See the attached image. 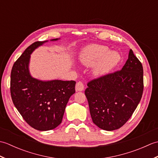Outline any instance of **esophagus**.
Instances as JSON below:
<instances>
[{
  "label": "esophagus",
  "instance_id": "1",
  "mask_svg": "<svg viewBox=\"0 0 158 158\" xmlns=\"http://www.w3.org/2000/svg\"><path fill=\"white\" fill-rule=\"evenodd\" d=\"M83 89H84V85H83V83L81 81L77 82L76 84V86H75L76 92L83 91Z\"/></svg>",
  "mask_w": 158,
  "mask_h": 158
}]
</instances>
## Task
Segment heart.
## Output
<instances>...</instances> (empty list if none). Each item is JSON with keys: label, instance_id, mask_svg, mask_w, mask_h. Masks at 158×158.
<instances>
[{"label": "heart", "instance_id": "b5f03b06", "mask_svg": "<svg viewBox=\"0 0 158 158\" xmlns=\"http://www.w3.org/2000/svg\"><path fill=\"white\" fill-rule=\"evenodd\" d=\"M79 60L85 66H92L97 62L94 71L96 75H103L115 68L119 62L120 55L115 51L109 52L106 46L92 45L82 50Z\"/></svg>", "mask_w": 158, "mask_h": 158}]
</instances>
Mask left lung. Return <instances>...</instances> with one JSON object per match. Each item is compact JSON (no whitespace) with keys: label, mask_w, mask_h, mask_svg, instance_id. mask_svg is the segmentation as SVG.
Here are the masks:
<instances>
[{"label":"left lung","mask_w":158,"mask_h":158,"mask_svg":"<svg viewBox=\"0 0 158 158\" xmlns=\"http://www.w3.org/2000/svg\"><path fill=\"white\" fill-rule=\"evenodd\" d=\"M85 91L94 123L112 131L125 124L136 109L143 92L142 64L130 50L121 70L93 79Z\"/></svg>","instance_id":"1"}]
</instances>
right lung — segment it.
<instances>
[{
	"mask_svg": "<svg viewBox=\"0 0 158 158\" xmlns=\"http://www.w3.org/2000/svg\"><path fill=\"white\" fill-rule=\"evenodd\" d=\"M48 41L30 45L16 60L11 73L13 102L26 123L40 131L53 130L61 123L70 97L75 93V81H41L30 74L31 54Z\"/></svg>",
	"mask_w": 158,
	"mask_h": 158,
	"instance_id": "1",
	"label": "right lung"
}]
</instances>
